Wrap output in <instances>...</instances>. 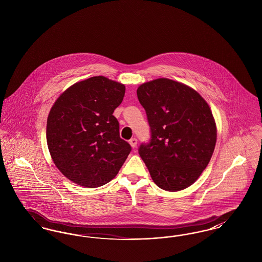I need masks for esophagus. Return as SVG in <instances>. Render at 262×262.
I'll list each match as a JSON object with an SVG mask.
<instances>
[{
    "label": "esophagus",
    "instance_id": "esophagus-1",
    "mask_svg": "<svg viewBox=\"0 0 262 262\" xmlns=\"http://www.w3.org/2000/svg\"><path fill=\"white\" fill-rule=\"evenodd\" d=\"M129 144H130V146L133 147V148H136L137 145V138H132V139H129Z\"/></svg>",
    "mask_w": 262,
    "mask_h": 262
}]
</instances>
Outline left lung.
<instances>
[{"mask_svg":"<svg viewBox=\"0 0 262 262\" xmlns=\"http://www.w3.org/2000/svg\"><path fill=\"white\" fill-rule=\"evenodd\" d=\"M137 97L147 115L151 140L139 155L164 190L191 186L214 152L217 127L207 102L193 88L169 78L140 84Z\"/></svg>","mask_w":262,"mask_h":262,"instance_id":"obj_1","label":"left lung"}]
</instances>
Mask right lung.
Returning <instances> with one entry per match:
<instances>
[{
	"instance_id": "add662e5",
	"label": "right lung",
	"mask_w": 262,
	"mask_h": 262,
	"mask_svg": "<svg viewBox=\"0 0 262 262\" xmlns=\"http://www.w3.org/2000/svg\"><path fill=\"white\" fill-rule=\"evenodd\" d=\"M125 84L92 76L67 88L47 119L51 157L67 179L85 187L109 183L132 147L120 137L114 110L125 96Z\"/></svg>"
}]
</instances>
